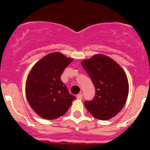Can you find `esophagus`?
I'll return each instance as SVG.
<instances>
[{
  "mask_svg": "<svg viewBox=\"0 0 150 150\" xmlns=\"http://www.w3.org/2000/svg\"><path fill=\"white\" fill-rule=\"evenodd\" d=\"M83 94L82 93H79V94H78L77 95H76V98H77L78 99H79V100H81V99H83Z\"/></svg>",
  "mask_w": 150,
  "mask_h": 150,
  "instance_id": "obj_1",
  "label": "esophagus"
}]
</instances>
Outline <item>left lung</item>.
<instances>
[{"label": "left lung", "mask_w": 150, "mask_h": 150, "mask_svg": "<svg viewBox=\"0 0 150 150\" xmlns=\"http://www.w3.org/2000/svg\"><path fill=\"white\" fill-rule=\"evenodd\" d=\"M95 88L91 100L85 107L96 119L107 120L116 116L124 107L128 95L126 74L115 61L104 55H95L81 62Z\"/></svg>", "instance_id": "8db88e82"}]
</instances>
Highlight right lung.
Returning <instances> with one entry per match:
<instances>
[{
  "label": "right lung",
  "mask_w": 150,
  "mask_h": 150,
  "mask_svg": "<svg viewBox=\"0 0 150 150\" xmlns=\"http://www.w3.org/2000/svg\"><path fill=\"white\" fill-rule=\"evenodd\" d=\"M74 59L60 52L43 57L32 67L26 81V97L30 107L40 117L55 120L63 116L75 96L69 94L61 76Z\"/></svg>",
  "instance_id": "obj_1"
}]
</instances>
